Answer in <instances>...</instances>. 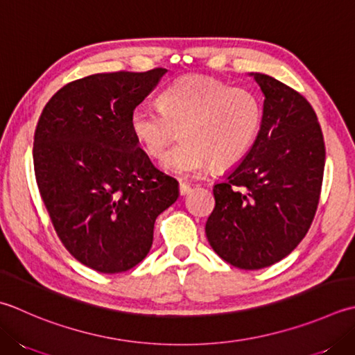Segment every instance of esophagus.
<instances>
[{"instance_id": "esophagus-1", "label": "esophagus", "mask_w": 355, "mask_h": 355, "mask_svg": "<svg viewBox=\"0 0 355 355\" xmlns=\"http://www.w3.org/2000/svg\"><path fill=\"white\" fill-rule=\"evenodd\" d=\"M189 192H191V184L180 182V193H182V196H187Z\"/></svg>"}]
</instances>
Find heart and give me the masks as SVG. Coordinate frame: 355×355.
<instances>
[{
	"label": "heart",
	"mask_w": 355,
	"mask_h": 355,
	"mask_svg": "<svg viewBox=\"0 0 355 355\" xmlns=\"http://www.w3.org/2000/svg\"><path fill=\"white\" fill-rule=\"evenodd\" d=\"M254 92L212 76H184L158 95V109L137 106L130 130L150 158H159L180 130L182 143L163 158L164 171L196 175L211 164L225 171L248 155L261 126Z\"/></svg>",
	"instance_id": "1"
}]
</instances>
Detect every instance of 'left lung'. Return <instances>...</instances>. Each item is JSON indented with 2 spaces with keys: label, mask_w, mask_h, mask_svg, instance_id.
Masks as SVG:
<instances>
[{
  "label": "left lung",
  "mask_w": 355,
  "mask_h": 355,
  "mask_svg": "<svg viewBox=\"0 0 355 355\" xmlns=\"http://www.w3.org/2000/svg\"><path fill=\"white\" fill-rule=\"evenodd\" d=\"M265 103L251 150L214 184L206 237L225 261L261 269L283 260L309 231L320 198L324 141L303 95L265 73H249Z\"/></svg>",
  "instance_id": "left-lung-1"
}]
</instances>
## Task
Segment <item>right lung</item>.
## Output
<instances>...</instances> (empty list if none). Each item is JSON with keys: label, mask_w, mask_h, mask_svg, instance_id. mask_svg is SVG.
Segmentation results:
<instances>
[{"label": "right lung", "mask_w": 355, "mask_h": 355, "mask_svg": "<svg viewBox=\"0 0 355 355\" xmlns=\"http://www.w3.org/2000/svg\"><path fill=\"white\" fill-rule=\"evenodd\" d=\"M166 72L69 83L35 130V178L55 232L76 260L103 274L138 265L150 251L157 217L178 198V182L150 163L129 123Z\"/></svg>", "instance_id": "obj_1"}]
</instances>
